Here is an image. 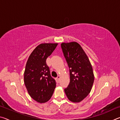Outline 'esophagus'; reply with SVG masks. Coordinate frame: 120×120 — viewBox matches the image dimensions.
Listing matches in <instances>:
<instances>
[{
	"label": "esophagus",
	"mask_w": 120,
	"mask_h": 120,
	"mask_svg": "<svg viewBox=\"0 0 120 120\" xmlns=\"http://www.w3.org/2000/svg\"><path fill=\"white\" fill-rule=\"evenodd\" d=\"M60 76H58L57 77H56V82H59V81H60Z\"/></svg>",
	"instance_id": "esophagus-1"
}]
</instances>
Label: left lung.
Listing matches in <instances>:
<instances>
[{"mask_svg": "<svg viewBox=\"0 0 120 120\" xmlns=\"http://www.w3.org/2000/svg\"><path fill=\"white\" fill-rule=\"evenodd\" d=\"M63 53L69 68L70 82L64 92L72 102H80L92 89L94 80L93 70L88 56L78 43L61 44Z\"/></svg>", "mask_w": 120, "mask_h": 120, "instance_id": "8db88e82", "label": "left lung"}]
</instances>
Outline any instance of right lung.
Segmentation results:
<instances>
[{"instance_id":"1","label":"right lung","mask_w":120,"mask_h":120,"mask_svg":"<svg viewBox=\"0 0 120 120\" xmlns=\"http://www.w3.org/2000/svg\"><path fill=\"white\" fill-rule=\"evenodd\" d=\"M58 43H42L30 56L24 72V83L32 98L38 103H45L52 97L56 86V80L51 76L46 60Z\"/></svg>"}]
</instances>
